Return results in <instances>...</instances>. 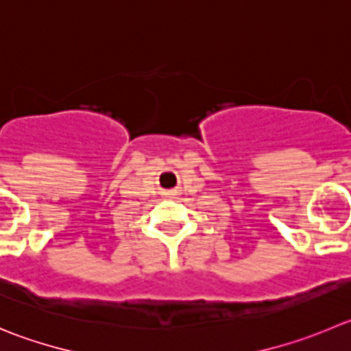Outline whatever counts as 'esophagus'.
Returning a JSON list of instances; mask_svg holds the SVG:
<instances>
[{
    "mask_svg": "<svg viewBox=\"0 0 351 351\" xmlns=\"http://www.w3.org/2000/svg\"><path fill=\"white\" fill-rule=\"evenodd\" d=\"M165 196H167V198H173V196H176V193L169 191V193H165Z\"/></svg>",
    "mask_w": 351,
    "mask_h": 351,
    "instance_id": "obj_1",
    "label": "esophagus"
}]
</instances>
